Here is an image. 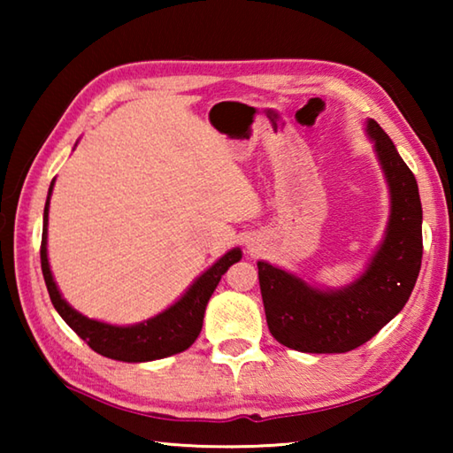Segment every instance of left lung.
<instances>
[{
	"label": "left lung",
	"mask_w": 453,
	"mask_h": 453,
	"mask_svg": "<svg viewBox=\"0 0 453 453\" xmlns=\"http://www.w3.org/2000/svg\"><path fill=\"white\" fill-rule=\"evenodd\" d=\"M392 191L386 240L367 272L340 291L313 289L300 278L257 262L267 327L286 348L305 354H346L370 342L402 311L416 286L424 242L418 181L378 121H367Z\"/></svg>",
	"instance_id": "1"
}]
</instances>
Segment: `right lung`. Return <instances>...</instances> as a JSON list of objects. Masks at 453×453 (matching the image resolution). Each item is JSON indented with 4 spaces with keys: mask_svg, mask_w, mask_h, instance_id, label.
<instances>
[{
    "mask_svg": "<svg viewBox=\"0 0 453 453\" xmlns=\"http://www.w3.org/2000/svg\"><path fill=\"white\" fill-rule=\"evenodd\" d=\"M48 205L50 196L43 210V234L40 248L45 286H48L53 308L58 310L65 324L70 326L91 349L105 357L118 359V362H151V359H162L167 356L180 354V351L188 349L191 343L196 342V337L202 332L205 305H208L213 289L218 288L221 275L229 270V265L240 262V250L227 251V254L221 257L218 264H213L202 278H197V281L186 291V296H183L178 303L172 305V308L165 310L164 313H159V316L148 319L145 324L129 327L102 324V321L88 319L86 316H81V313L72 310L70 305L65 303L64 297L59 296L56 281L51 278L48 264V248H45V243H48Z\"/></svg>",
    "mask_w": 453,
    "mask_h": 453,
    "instance_id": "obj_1",
    "label": "right lung"
}]
</instances>
